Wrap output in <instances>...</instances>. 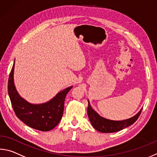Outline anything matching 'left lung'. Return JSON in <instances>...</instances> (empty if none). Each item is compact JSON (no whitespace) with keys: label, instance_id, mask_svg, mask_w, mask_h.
Wrapping results in <instances>:
<instances>
[{"label":"left lung","instance_id":"1","mask_svg":"<svg viewBox=\"0 0 157 157\" xmlns=\"http://www.w3.org/2000/svg\"><path fill=\"white\" fill-rule=\"evenodd\" d=\"M141 110L135 115L132 117L122 121H113L110 119H105L102 117L99 116L95 110H94L90 106V104L88 101V106L87 109L88 119L90 121L92 126L95 130L99 132L104 133H110L115 132L123 130L128 126H131L137 120L139 115H141Z\"/></svg>","mask_w":157,"mask_h":157}]
</instances>
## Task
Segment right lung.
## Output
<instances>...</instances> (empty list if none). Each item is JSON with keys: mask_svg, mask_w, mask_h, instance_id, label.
Segmentation results:
<instances>
[{"mask_svg": "<svg viewBox=\"0 0 157 157\" xmlns=\"http://www.w3.org/2000/svg\"><path fill=\"white\" fill-rule=\"evenodd\" d=\"M15 60L8 80V94L11 106L17 117L27 126L40 131L53 129L60 121L64 112V100L70 86L58 93L49 101L42 104H32L22 99L17 92L13 83Z\"/></svg>", "mask_w": 157, "mask_h": 157, "instance_id": "add662e5", "label": "right lung"}]
</instances>
